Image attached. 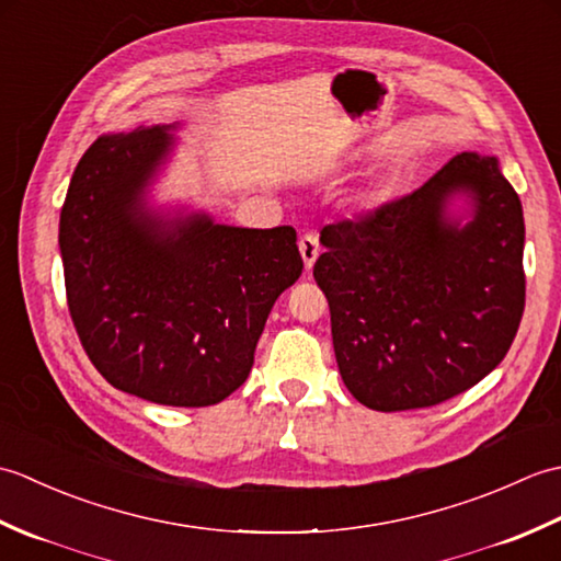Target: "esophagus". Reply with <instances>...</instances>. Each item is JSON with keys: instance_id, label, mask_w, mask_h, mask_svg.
Here are the masks:
<instances>
[{"instance_id": "esophagus-1", "label": "esophagus", "mask_w": 561, "mask_h": 561, "mask_svg": "<svg viewBox=\"0 0 561 561\" xmlns=\"http://www.w3.org/2000/svg\"><path fill=\"white\" fill-rule=\"evenodd\" d=\"M299 250H301V257H304V265H306V270H311V267H313V262H316V257L320 255L318 236H316V233H306V236H301Z\"/></svg>"}]
</instances>
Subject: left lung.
<instances>
[{
    "instance_id": "8db88e82",
    "label": "left lung",
    "mask_w": 561,
    "mask_h": 561,
    "mask_svg": "<svg viewBox=\"0 0 561 561\" xmlns=\"http://www.w3.org/2000/svg\"><path fill=\"white\" fill-rule=\"evenodd\" d=\"M320 243L335 359L366 408H432L502 364L526 306V224L496 157L462 151Z\"/></svg>"
}]
</instances>
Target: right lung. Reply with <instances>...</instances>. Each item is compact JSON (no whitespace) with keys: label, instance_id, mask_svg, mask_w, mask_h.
Returning <instances> with one entry per match:
<instances>
[{"label":"right lung","instance_id":"right-lung-1","mask_svg":"<svg viewBox=\"0 0 561 561\" xmlns=\"http://www.w3.org/2000/svg\"><path fill=\"white\" fill-rule=\"evenodd\" d=\"M178 129L93 141L59 214V255L71 320L101 376L141 400L207 408L245 383L272 306L304 260L291 226L241 229L153 205Z\"/></svg>","mask_w":561,"mask_h":561}]
</instances>
